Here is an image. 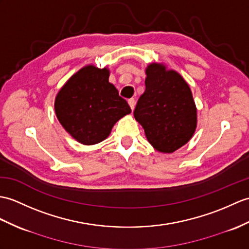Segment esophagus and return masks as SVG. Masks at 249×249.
<instances>
[{"instance_id": "obj_1", "label": "esophagus", "mask_w": 249, "mask_h": 249, "mask_svg": "<svg viewBox=\"0 0 249 249\" xmlns=\"http://www.w3.org/2000/svg\"><path fill=\"white\" fill-rule=\"evenodd\" d=\"M128 105L131 108V110H134L135 105H136V101L134 100V98H130V100H128Z\"/></svg>"}]
</instances>
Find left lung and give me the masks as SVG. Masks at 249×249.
Instances as JSON below:
<instances>
[{"instance_id": "left-lung-1", "label": "left lung", "mask_w": 249, "mask_h": 249, "mask_svg": "<svg viewBox=\"0 0 249 249\" xmlns=\"http://www.w3.org/2000/svg\"><path fill=\"white\" fill-rule=\"evenodd\" d=\"M145 73V91L138 100L135 119L155 149L174 153L191 140L197 126L192 91L181 75L164 63H149Z\"/></svg>"}]
</instances>
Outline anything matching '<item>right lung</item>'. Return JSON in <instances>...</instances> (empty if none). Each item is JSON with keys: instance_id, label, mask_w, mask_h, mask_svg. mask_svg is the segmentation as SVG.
<instances>
[{"instance_id": "right-lung-1", "label": "right lung", "mask_w": 249, "mask_h": 249, "mask_svg": "<svg viewBox=\"0 0 249 249\" xmlns=\"http://www.w3.org/2000/svg\"><path fill=\"white\" fill-rule=\"evenodd\" d=\"M109 69L87 65L67 80L55 98V113L77 142L94 145L108 138L120 119L131 112L109 83Z\"/></svg>"}]
</instances>
